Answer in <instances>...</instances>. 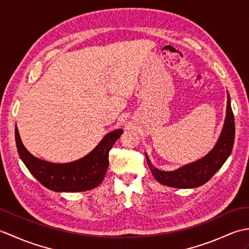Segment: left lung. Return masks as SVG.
Listing matches in <instances>:
<instances>
[{
    "label": "left lung",
    "mask_w": 249,
    "mask_h": 249,
    "mask_svg": "<svg viewBox=\"0 0 249 249\" xmlns=\"http://www.w3.org/2000/svg\"><path fill=\"white\" fill-rule=\"evenodd\" d=\"M227 103L228 105H227V114L223 131H221V135L214 149L203 158L179 168L176 171L166 172L153 167L146 155L147 165L150 167L153 177L158 182L162 185L176 188L198 187L208 182L217 172L218 169L224 165V162L230 155L232 147H233L235 136L234 115L231 109L229 94Z\"/></svg>",
    "instance_id": "8db88e82"
}]
</instances>
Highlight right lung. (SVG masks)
Returning a JSON list of instances; mask_svg holds the SVG:
<instances>
[{
  "mask_svg": "<svg viewBox=\"0 0 249 249\" xmlns=\"http://www.w3.org/2000/svg\"><path fill=\"white\" fill-rule=\"evenodd\" d=\"M123 134L122 129L111 131L89 155L68 163L41 160L28 152L20 139L18 128L15 138L18 154L29 171L41 185L53 192H86L103 182L109 166V152Z\"/></svg>",
  "mask_w": 249,
  "mask_h": 249,
  "instance_id": "1",
  "label": "right lung"
}]
</instances>
